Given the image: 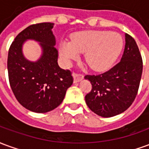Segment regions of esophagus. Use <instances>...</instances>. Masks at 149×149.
<instances>
[{"mask_svg": "<svg viewBox=\"0 0 149 149\" xmlns=\"http://www.w3.org/2000/svg\"><path fill=\"white\" fill-rule=\"evenodd\" d=\"M84 79V76L81 74H77V73H74L73 74V81L74 83H78Z\"/></svg>", "mask_w": 149, "mask_h": 149, "instance_id": "1", "label": "esophagus"}]
</instances>
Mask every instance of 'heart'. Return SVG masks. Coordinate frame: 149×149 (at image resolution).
Masks as SVG:
<instances>
[{"label":"heart","mask_w":149,"mask_h":149,"mask_svg":"<svg viewBox=\"0 0 149 149\" xmlns=\"http://www.w3.org/2000/svg\"><path fill=\"white\" fill-rule=\"evenodd\" d=\"M124 40L118 33L104 30H87L74 34L71 41L63 40L59 53L65 65L84 53L88 65L95 71H104L112 67L121 52Z\"/></svg>","instance_id":"1"}]
</instances>
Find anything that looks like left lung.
<instances>
[{"label":"left lung","mask_w":149,"mask_h":149,"mask_svg":"<svg viewBox=\"0 0 149 149\" xmlns=\"http://www.w3.org/2000/svg\"><path fill=\"white\" fill-rule=\"evenodd\" d=\"M143 62L135 40L125 33V51L120 61L102 74L87 75L92 91L85 102L93 112L102 117L119 115L131 105L137 94Z\"/></svg>","instance_id":"1"}]
</instances>
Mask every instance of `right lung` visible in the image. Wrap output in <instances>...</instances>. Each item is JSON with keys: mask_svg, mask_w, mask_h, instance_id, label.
Returning <instances> with one entry per match:
<instances>
[{"mask_svg": "<svg viewBox=\"0 0 149 149\" xmlns=\"http://www.w3.org/2000/svg\"><path fill=\"white\" fill-rule=\"evenodd\" d=\"M53 23L33 24L21 32L9 48L8 72L10 86L21 105L32 112L45 113L58 107L66 91L72 84L68 70L60 68ZM39 43L42 55L36 62L28 60L23 53L27 40Z\"/></svg>", "mask_w": 149, "mask_h": 149, "instance_id": "right-lung-1", "label": "right lung"}]
</instances>
